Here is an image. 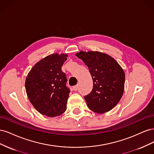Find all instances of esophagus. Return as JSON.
Returning a JSON list of instances; mask_svg holds the SVG:
<instances>
[{"label": "esophagus", "mask_w": 154, "mask_h": 154, "mask_svg": "<svg viewBox=\"0 0 154 154\" xmlns=\"http://www.w3.org/2000/svg\"><path fill=\"white\" fill-rule=\"evenodd\" d=\"M78 89V85H75L73 87V90L74 91H76Z\"/></svg>", "instance_id": "34e87169"}]
</instances>
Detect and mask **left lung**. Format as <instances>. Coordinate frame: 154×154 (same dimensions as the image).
<instances>
[{
	"instance_id": "left-lung-1",
	"label": "left lung",
	"mask_w": 154,
	"mask_h": 154,
	"mask_svg": "<svg viewBox=\"0 0 154 154\" xmlns=\"http://www.w3.org/2000/svg\"><path fill=\"white\" fill-rule=\"evenodd\" d=\"M76 56L88 67L93 80L92 91L84 97L88 108L97 114L114 108L124 92L122 67L110 56L99 51H80Z\"/></svg>"
}]
</instances>
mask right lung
I'll return each mask as SVG.
<instances>
[{
    "instance_id": "1",
    "label": "right lung",
    "mask_w": 154,
    "mask_h": 154,
    "mask_svg": "<svg viewBox=\"0 0 154 154\" xmlns=\"http://www.w3.org/2000/svg\"><path fill=\"white\" fill-rule=\"evenodd\" d=\"M67 57L66 53L48 55L37 62L27 74L25 82L27 97L42 114L55 117L67 109L70 91L61 68Z\"/></svg>"
}]
</instances>
